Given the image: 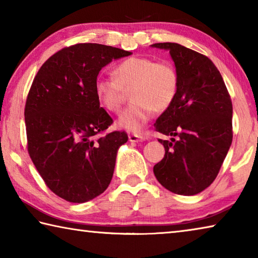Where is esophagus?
Here are the masks:
<instances>
[{
  "instance_id": "34e87169",
  "label": "esophagus",
  "mask_w": 258,
  "mask_h": 258,
  "mask_svg": "<svg viewBox=\"0 0 258 258\" xmlns=\"http://www.w3.org/2000/svg\"><path fill=\"white\" fill-rule=\"evenodd\" d=\"M128 140L131 142H141V141H145L146 138L143 137L142 134H130Z\"/></svg>"
}]
</instances>
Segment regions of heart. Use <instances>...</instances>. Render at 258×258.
Segmentation results:
<instances>
[{
  "mask_svg": "<svg viewBox=\"0 0 258 258\" xmlns=\"http://www.w3.org/2000/svg\"><path fill=\"white\" fill-rule=\"evenodd\" d=\"M180 87L177 69L168 61L147 56H131L113 68V77L99 76L94 93L110 112H119L131 91L132 104L121 113L118 124L131 132H139L154 111L163 112L175 101Z\"/></svg>",
  "mask_w": 258,
  "mask_h": 258,
  "instance_id": "b5f03b06",
  "label": "heart"
}]
</instances>
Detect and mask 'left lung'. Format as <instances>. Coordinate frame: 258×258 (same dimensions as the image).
<instances>
[{
  "mask_svg": "<svg viewBox=\"0 0 258 258\" xmlns=\"http://www.w3.org/2000/svg\"><path fill=\"white\" fill-rule=\"evenodd\" d=\"M151 46L169 51L180 76L175 101L155 123L157 132L172 137L158 140L165 156L154 166L155 176L174 194L197 195L215 180L232 143V102L206 55L177 43Z\"/></svg>",
  "mask_w": 258,
  "mask_h": 258,
  "instance_id": "obj_1",
  "label": "left lung"
}]
</instances>
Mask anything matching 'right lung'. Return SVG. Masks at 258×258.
Listing matches in <instances>:
<instances>
[{"label":"right lung","mask_w":258,"mask_h":258,"mask_svg":"<svg viewBox=\"0 0 258 258\" xmlns=\"http://www.w3.org/2000/svg\"><path fill=\"white\" fill-rule=\"evenodd\" d=\"M128 51L97 43L63 47L42 64L25 106L27 149L47 187L69 203L107 189L124 131L102 134L112 118L94 93L99 72Z\"/></svg>","instance_id":"right-lung-1"}]
</instances>
